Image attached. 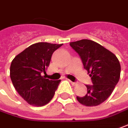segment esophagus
<instances>
[{"mask_svg": "<svg viewBox=\"0 0 128 128\" xmlns=\"http://www.w3.org/2000/svg\"><path fill=\"white\" fill-rule=\"evenodd\" d=\"M69 81L70 82V84H71L73 86H76V85L78 84V83H76V82H73V81H71L70 80H69Z\"/></svg>", "mask_w": 128, "mask_h": 128, "instance_id": "obj_1", "label": "esophagus"}]
</instances>
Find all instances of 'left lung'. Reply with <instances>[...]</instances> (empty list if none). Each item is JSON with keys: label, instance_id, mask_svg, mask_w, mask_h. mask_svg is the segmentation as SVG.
Instances as JSON below:
<instances>
[{"label": "left lung", "instance_id": "left-lung-1", "mask_svg": "<svg viewBox=\"0 0 128 128\" xmlns=\"http://www.w3.org/2000/svg\"><path fill=\"white\" fill-rule=\"evenodd\" d=\"M70 45L79 54L93 84L86 85L87 94L84 96L76 99L87 106L99 105L112 94L118 83L121 71L118 59L112 52L90 40L70 42Z\"/></svg>", "mask_w": 128, "mask_h": 128}]
</instances>
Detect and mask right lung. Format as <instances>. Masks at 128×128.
<instances>
[{"mask_svg":"<svg viewBox=\"0 0 128 128\" xmlns=\"http://www.w3.org/2000/svg\"><path fill=\"white\" fill-rule=\"evenodd\" d=\"M62 45L37 42L17 54L11 62L10 76L13 85L29 104L42 106L53 98L60 80H49L42 76V73H45L52 53Z\"/></svg>","mask_w":128,"mask_h":128,"instance_id":"right-lung-1","label":"right lung"}]
</instances>
